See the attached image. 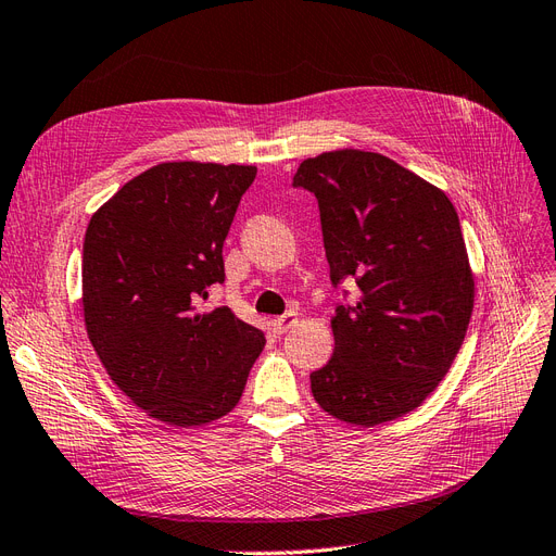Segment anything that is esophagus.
I'll use <instances>...</instances> for the list:
<instances>
[{
	"instance_id": "1",
	"label": "esophagus",
	"mask_w": 556,
	"mask_h": 556,
	"mask_svg": "<svg viewBox=\"0 0 556 556\" xmlns=\"http://www.w3.org/2000/svg\"><path fill=\"white\" fill-rule=\"evenodd\" d=\"M295 324H298V314L289 312V314H281V316H277V318L273 320V330H275L277 334H283V332H289Z\"/></svg>"
}]
</instances>
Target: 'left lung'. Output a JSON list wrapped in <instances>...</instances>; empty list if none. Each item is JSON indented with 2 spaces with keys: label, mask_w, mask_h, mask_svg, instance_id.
I'll list each match as a JSON object with an SVG mask.
<instances>
[{
  "label": "left lung",
  "mask_w": 556,
  "mask_h": 556,
  "mask_svg": "<svg viewBox=\"0 0 556 556\" xmlns=\"http://www.w3.org/2000/svg\"><path fill=\"white\" fill-rule=\"evenodd\" d=\"M293 187L318 201L330 281L357 286L355 302L334 309V353L312 371V395L351 425L395 420L439 386L469 328L473 277L457 212L376 152L304 159Z\"/></svg>",
  "instance_id": "left-lung-1"
}]
</instances>
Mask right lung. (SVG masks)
<instances>
[{
  "label": "right lung",
  "mask_w": 556,
  "mask_h": 556,
  "mask_svg": "<svg viewBox=\"0 0 556 556\" xmlns=\"http://www.w3.org/2000/svg\"><path fill=\"white\" fill-rule=\"evenodd\" d=\"M254 177V166L159 164L89 219V342L124 395L161 422L195 427L226 416L265 346V334L228 307L199 312L226 279L224 240Z\"/></svg>",
  "instance_id": "right-lung-1"
}]
</instances>
